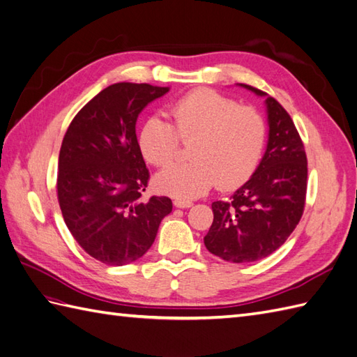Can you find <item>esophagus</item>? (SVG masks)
<instances>
[{"label": "esophagus", "mask_w": 357, "mask_h": 357, "mask_svg": "<svg viewBox=\"0 0 357 357\" xmlns=\"http://www.w3.org/2000/svg\"><path fill=\"white\" fill-rule=\"evenodd\" d=\"M174 206L178 208H189L192 207V202H188V199H174Z\"/></svg>", "instance_id": "obj_1"}]
</instances>
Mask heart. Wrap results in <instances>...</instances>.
<instances>
[{
  "mask_svg": "<svg viewBox=\"0 0 357 357\" xmlns=\"http://www.w3.org/2000/svg\"><path fill=\"white\" fill-rule=\"evenodd\" d=\"M174 126L159 116L145 121L139 132V150L155 167H165L178 155L181 141L192 144L190 159L172 165L155 176L162 192L195 198L215 183L234 189L253 176L266 141L264 116L250 106L211 91H194L169 107Z\"/></svg>",
  "mask_w": 357,
  "mask_h": 357,
  "instance_id": "1",
  "label": "heart"
}]
</instances>
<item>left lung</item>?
<instances>
[{
    "instance_id": "obj_1",
    "label": "left lung",
    "mask_w": 357,
    "mask_h": 357,
    "mask_svg": "<svg viewBox=\"0 0 357 357\" xmlns=\"http://www.w3.org/2000/svg\"><path fill=\"white\" fill-rule=\"evenodd\" d=\"M239 86L265 97L266 151L253 176L230 202L212 203L213 222L204 245L227 262L248 264L280 248L300 222L306 202L307 159L297 128L282 104L253 86Z\"/></svg>"
}]
</instances>
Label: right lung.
I'll list each match as a JSON object with an SVG mask.
<instances>
[{
	"instance_id": "right-lung-1",
	"label": "right lung",
	"mask_w": 357,
	"mask_h": 357,
	"mask_svg": "<svg viewBox=\"0 0 357 357\" xmlns=\"http://www.w3.org/2000/svg\"><path fill=\"white\" fill-rule=\"evenodd\" d=\"M169 88L115 83L77 113L59 154L57 198L66 227L86 253L123 266L142 257L171 213L168 197L144 199L150 172L136 121Z\"/></svg>"
}]
</instances>
